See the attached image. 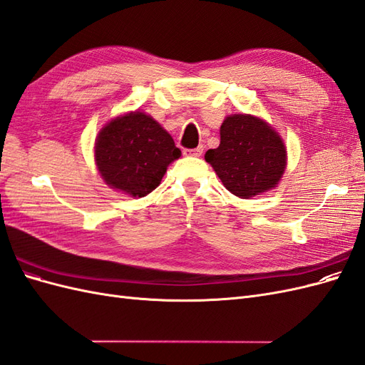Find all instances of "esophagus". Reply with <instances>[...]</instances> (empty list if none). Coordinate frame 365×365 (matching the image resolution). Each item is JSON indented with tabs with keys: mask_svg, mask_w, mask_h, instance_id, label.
<instances>
[{
	"mask_svg": "<svg viewBox=\"0 0 365 365\" xmlns=\"http://www.w3.org/2000/svg\"><path fill=\"white\" fill-rule=\"evenodd\" d=\"M204 152V146H197L195 149H184V155L187 157H201Z\"/></svg>",
	"mask_w": 365,
	"mask_h": 365,
	"instance_id": "1",
	"label": "esophagus"
}]
</instances>
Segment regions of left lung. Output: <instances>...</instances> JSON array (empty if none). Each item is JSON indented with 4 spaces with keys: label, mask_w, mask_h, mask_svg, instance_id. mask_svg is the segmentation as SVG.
<instances>
[{
    "label": "left lung",
    "mask_w": 365,
    "mask_h": 365,
    "mask_svg": "<svg viewBox=\"0 0 365 365\" xmlns=\"http://www.w3.org/2000/svg\"><path fill=\"white\" fill-rule=\"evenodd\" d=\"M216 175L233 195L244 197L268 192L286 169V148L267 121L235 114L220 126V145L205 153Z\"/></svg>",
    "instance_id": "1"
}]
</instances>
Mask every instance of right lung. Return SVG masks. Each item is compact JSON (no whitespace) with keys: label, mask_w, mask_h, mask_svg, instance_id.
Instances as JSON below:
<instances>
[{"label":"right lung","mask_w":365,"mask_h":365,"mask_svg":"<svg viewBox=\"0 0 365 365\" xmlns=\"http://www.w3.org/2000/svg\"><path fill=\"white\" fill-rule=\"evenodd\" d=\"M94 149L105 182L134 197L155 190L168 165L181 157L168 130L140 111L109 121L98 132Z\"/></svg>","instance_id":"right-lung-1"}]
</instances>
